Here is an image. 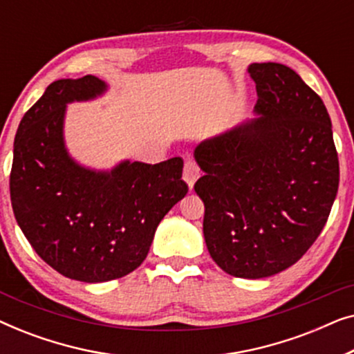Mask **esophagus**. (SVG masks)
Returning <instances> with one entry per match:
<instances>
[{
  "instance_id": "esophagus-1",
  "label": "esophagus",
  "mask_w": 354,
  "mask_h": 354,
  "mask_svg": "<svg viewBox=\"0 0 354 354\" xmlns=\"http://www.w3.org/2000/svg\"><path fill=\"white\" fill-rule=\"evenodd\" d=\"M198 177H200V167L196 166V162L192 158H187L185 166H183V180L188 183V187L193 188Z\"/></svg>"
}]
</instances>
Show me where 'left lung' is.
<instances>
[{
  "instance_id": "1",
  "label": "left lung",
  "mask_w": 354,
  "mask_h": 354,
  "mask_svg": "<svg viewBox=\"0 0 354 354\" xmlns=\"http://www.w3.org/2000/svg\"><path fill=\"white\" fill-rule=\"evenodd\" d=\"M258 118L195 148L205 176L203 234L224 272L263 279L293 266L321 234L340 167L321 96L277 62L248 67Z\"/></svg>"
}]
</instances>
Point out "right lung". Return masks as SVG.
I'll return each instance as SVG.
<instances>
[{"instance_id": "obj_1", "label": "right lung", "mask_w": 354, "mask_h": 354, "mask_svg": "<svg viewBox=\"0 0 354 354\" xmlns=\"http://www.w3.org/2000/svg\"><path fill=\"white\" fill-rule=\"evenodd\" d=\"M106 88L95 75L53 82L19 124L9 177L14 216L32 248L64 277L86 283L137 269L159 222L188 192L182 158L95 171L69 156L67 103Z\"/></svg>"}]
</instances>
